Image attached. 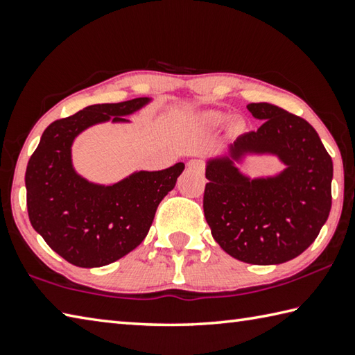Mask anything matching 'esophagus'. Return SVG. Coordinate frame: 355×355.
<instances>
[{"label":"esophagus","instance_id":"esophagus-1","mask_svg":"<svg viewBox=\"0 0 355 355\" xmlns=\"http://www.w3.org/2000/svg\"><path fill=\"white\" fill-rule=\"evenodd\" d=\"M187 166H189V170H191V171H198V173L204 171V162L200 160V159H191L187 164Z\"/></svg>","mask_w":355,"mask_h":355}]
</instances>
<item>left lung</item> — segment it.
<instances>
[{"instance_id": "left-lung-1", "label": "left lung", "mask_w": 355, "mask_h": 355, "mask_svg": "<svg viewBox=\"0 0 355 355\" xmlns=\"http://www.w3.org/2000/svg\"><path fill=\"white\" fill-rule=\"evenodd\" d=\"M248 110L263 124L240 135L229 157L210 159L204 216L229 256L277 265L302 254L318 237L332 206V159L304 118L268 103ZM275 153L286 164L276 177L250 180L233 165L245 153Z\"/></svg>"}]
</instances>
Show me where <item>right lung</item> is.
Instances as JSON below:
<instances>
[{"mask_svg":"<svg viewBox=\"0 0 355 355\" xmlns=\"http://www.w3.org/2000/svg\"><path fill=\"white\" fill-rule=\"evenodd\" d=\"M151 98L89 105L49 124L26 168L29 221L54 252L71 265L96 268L135 250L145 240L160 201L176 185L184 164L137 171L114 185L85 181L74 171L73 140L93 124L124 123Z\"/></svg>","mask_w":355,"mask_h":355,"instance_id":"add662e5","label":"right lung"}]
</instances>
